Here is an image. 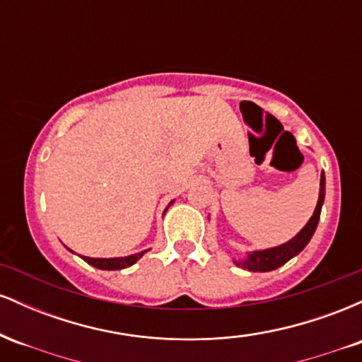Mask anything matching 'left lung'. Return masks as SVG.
<instances>
[{"mask_svg":"<svg viewBox=\"0 0 362 362\" xmlns=\"http://www.w3.org/2000/svg\"><path fill=\"white\" fill-rule=\"evenodd\" d=\"M323 199H325V175L322 173V180H320V195H318V204L315 207V213L310 218V221L306 223V226L294 236L293 240H289L288 243L281 245V247L269 248V250H259L253 252L247 259L242 262H235L238 267L247 269L252 272H267L274 271V269L281 267L282 264H286L289 259H293L294 255H298L303 248L306 247V243L310 242V238L313 236L315 230H317V224L320 219V211H322Z\"/></svg>","mask_w":362,"mask_h":362,"instance_id":"left-lung-1","label":"left lung"}]
</instances>
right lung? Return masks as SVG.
Here are the masks:
<instances>
[{
  "label": "right lung",
  "instance_id": "1",
  "mask_svg": "<svg viewBox=\"0 0 362 362\" xmlns=\"http://www.w3.org/2000/svg\"><path fill=\"white\" fill-rule=\"evenodd\" d=\"M143 253L144 252H139L129 257H115V259H91V257H83V260L88 262L93 267L103 269V271H119V269H126L129 265L136 264L138 259L143 257Z\"/></svg>",
  "mask_w": 362,
  "mask_h": 362
}]
</instances>
